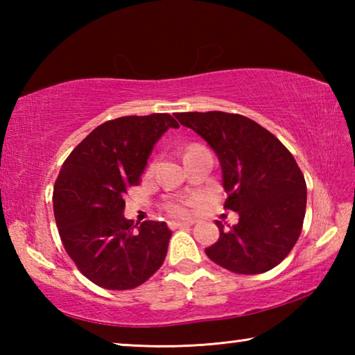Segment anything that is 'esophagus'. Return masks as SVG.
Returning a JSON list of instances; mask_svg holds the SVG:
<instances>
[{
	"mask_svg": "<svg viewBox=\"0 0 355 355\" xmlns=\"http://www.w3.org/2000/svg\"><path fill=\"white\" fill-rule=\"evenodd\" d=\"M189 225H192V222H180V220H171L169 222L171 228H184V227H189Z\"/></svg>",
	"mask_w": 355,
	"mask_h": 355,
	"instance_id": "1",
	"label": "esophagus"
}]
</instances>
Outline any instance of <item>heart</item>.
Returning <instances> with one entry per match:
<instances>
[{
	"label": "heart",
	"mask_w": 355,
	"mask_h": 355,
	"mask_svg": "<svg viewBox=\"0 0 355 355\" xmlns=\"http://www.w3.org/2000/svg\"><path fill=\"white\" fill-rule=\"evenodd\" d=\"M191 148H196V147H191ZM166 208H167V211H169L173 216H188L191 213L189 203L188 202H183V200H177V202L167 203Z\"/></svg>",
	"instance_id": "heart-1"
}]
</instances>
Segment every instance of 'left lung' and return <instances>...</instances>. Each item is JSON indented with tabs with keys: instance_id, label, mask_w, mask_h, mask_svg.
I'll use <instances>...</instances> for the list:
<instances>
[{
	"instance_id": "8db88e82",
	"label": "left lung",
	"mask_w": 355,
	"mask_h": 355,
	"mask_svg": "<svg viewBox=\"0 0 355 355\" xmlns=\"http://www.w3.org/2000/svg\"><path fill=\"white\" fill-rule=\"evenodd\" d=\"M214 150L227 194L224 208L239 214L205 249L211 261L236 274H261L290 254L300 235L307 184L294 156L272 133L239 114L178 112Z\"/></svg>"
}]
</instances>
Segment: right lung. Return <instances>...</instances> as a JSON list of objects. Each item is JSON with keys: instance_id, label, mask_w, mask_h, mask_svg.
<instances>
[{"instance_id": "obj_1", "label": "right lung", "mask_w": 355, "mask_h": 355, "mask_svg": "<svg viewBox=\"0 0 355 355\" xmlns=\"http://www.w3.org/2000/svg\"><path fill=\"white\" fill-rule=\"evenodd\" d=\"M169 114L125 116L101 123L64 161L53 208L64 249L83 275L106 290L142 285L163 264L172 236L166 222L136 228L125 219V194L139 183Z\"/></svg>"}]
</instances>
